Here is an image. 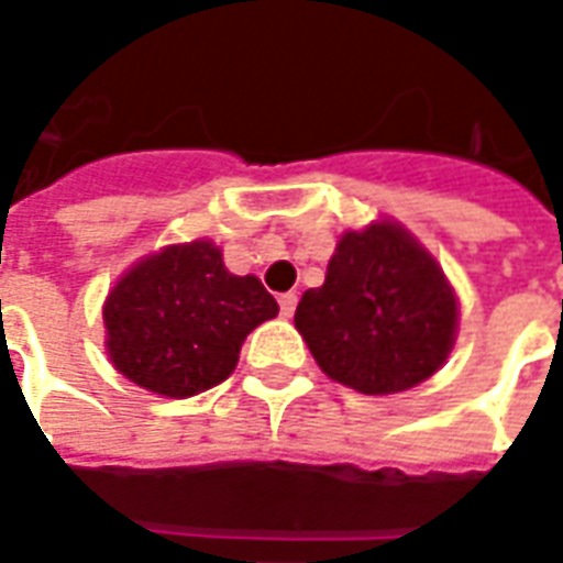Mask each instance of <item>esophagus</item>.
<instances>
[{
  "mask_svg": "<svg viewBox=\"0 0 563 563\" xmlns=\"http://www.w3.org/2000/svg\"><path fill=\"white\" fill-rule=\"evenodd\" d=\"M295 305H298V295H295V292L280 295V317H286V319L292 317Z\"/></svg>",
  "mask_w": 563,
  "mask_h": 563,
  "instance_id": "esophagus-1",
  "label": "esophagus"
}]
</instances>
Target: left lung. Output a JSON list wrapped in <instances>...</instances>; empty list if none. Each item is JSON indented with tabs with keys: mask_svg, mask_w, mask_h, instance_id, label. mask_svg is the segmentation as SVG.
Masks as SVG:
<instances>
[{
	"mask_svg": "<svg viewBox=\"0 0 563 563\" xmlns=\"http://www.w3.org/2000/svg\"><path fill=\"white\" fill-rule=\"evenodd\" d=\"M295 329L331 379L362 395H395L446 362L459 298L413 234L379 220L338 241L325 283L298 301Z\"/></svg>",
	"mask_w": 563,
	"mask_h": 563,
	"instance_id": "1",
	"label": "left lung"
}]
</instances>
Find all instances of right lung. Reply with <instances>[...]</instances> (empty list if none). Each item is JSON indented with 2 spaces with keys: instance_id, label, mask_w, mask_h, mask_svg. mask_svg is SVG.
<instances>
[{
  "instance_id": "obj_1",
  "label": "right lung",
  "mask_w": 563,
  "mask_h": 563,
  "mask_svg": "<svg viewBox=\"0 0 563 563\" xmlns=\"http://www.w3.org/2000/svg\"><path fill=\"white\" fill-rule=\"evenodd\" d=\"M262 283L222 265L213 241L165 246L117 280L104 301V346L135 386L192 398L238 365L246 334L277 317Z\"/></svg>"
}]
</instances>
